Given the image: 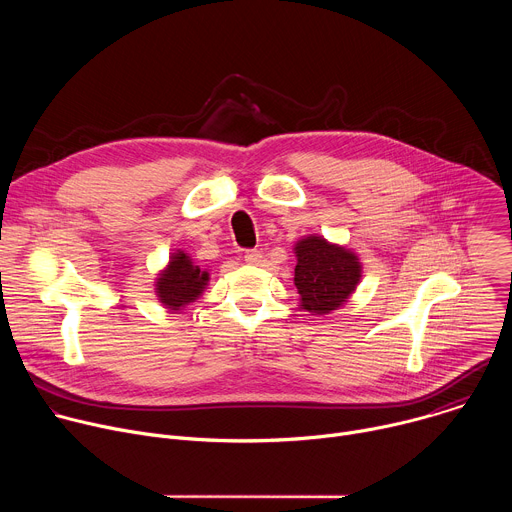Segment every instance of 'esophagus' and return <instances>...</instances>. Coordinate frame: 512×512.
Segmentation results:
<instances>
[{
	"mask_svg": "<svg viewBox=\"0 0 512 512\" xmlns=\"http://www.w3.org/2000/svg\"><path fill=\"white\" fill-rule=\"evenodd\" d=\"M245 261L249 265H259L263 261V253L259 249H247L245 251Z\"/></svg>",
	"mask_w": 512,
	"mask_h": 512,
	"instance_id": "34e87169",
	"label": "esophagus"
}]
</instances>
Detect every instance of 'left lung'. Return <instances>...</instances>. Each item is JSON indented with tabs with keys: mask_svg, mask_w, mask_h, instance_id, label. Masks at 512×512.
Returning <instances> with one entry per match:
<instances>
[{
	"mask_svg": "<svg viewBox=\"0 0 512 512\" xmlns=\"http://www.w3.org/2000/svg\"><path fill=\"white\" fill-rule=\"evenodd\" d=\"M296 287L302 306L314 314H328L348 300L360 279V263L350 251L308 237L296 247Z\"/></svg>",
	"mask_w": 512,
	"mask_h": 512,
	"instance_id": "obj_1",
	"label": "left lung"
}]
</instances>
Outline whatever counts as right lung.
Segmentation results:
<instances>
[{
  "label": "right lung",
  "mask_w": 512,
  "mask_h": 512,
  "mask_svg": "<svg viewBox=\"0 0 512 512\" xmlns=\"http://www.w3.org/2000/svg\"><path fill=\"white\" fill-rule=\"evenodd\" d=\"M208 281V273L192 265L186 253L178 251L168 269L158 279L160 302L170 310H180L182 306L194 302Z\"/></svg>",
  "instance_id": "right-lung-1"
}]
</instances>
